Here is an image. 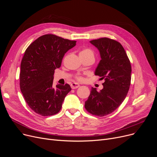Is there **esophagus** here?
<instances>
[{"label": "esophagus", "mask_w": 157, "mask_h": 157, "mask_svg": "<svg viewBox=\"0 0 157 157\" xmlns=\"http://www.w3.org/2000/svg\"><path fill=\"white\" fill-rule=\"evenodd\" d=\"M71 86L72 89H76L78 88V87L80 86V85L78 84V83H73L71 85Z\"/></svg>", "instance_id": "1"}]
</instances>
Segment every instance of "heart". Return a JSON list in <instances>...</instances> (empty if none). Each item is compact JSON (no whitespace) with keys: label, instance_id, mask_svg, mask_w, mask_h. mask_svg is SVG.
Returning a JSON list of instances; mask_svg holds the SVG:
<instances>
[{"label":"heart","instance_id":"b5f03b06","mask_svg":"<svg viewBox=\"0 0 157 157\" xmlns=\"http://www.w3.org/2000/svg\"><path fill=\"white\" fill-rule=\"evenodd\" d=\"M79 56H92L94 57V52L92 49L89 48H85L82 49V50L79 52ZM76 79L79 81H83L84 80V78L82 76H77Z\"/></svg>","mask_w":157,"mask_h":157}]
</instances>
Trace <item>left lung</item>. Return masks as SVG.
Masks as SVG:
<instances>
[{
    "instance_id": "1",
    "label": "left lung",
    "mask_w": 157,
    "mask_h": 157,
    "mask_svg": "<svg viewBox=\"0 0 157 157\" xmlns=\"http://www.w3.org/2000/svg\"><path fill=\"white\" fill-rule=\"evenodd\" d=\"M90 42L98 49L101 57L95 74L105 81L99 92L92 88L85 108L90 114L102 117L116 110L125 100L130 85L131 65L118 41L102 37Z\"/></svg>"
}]
</instances>
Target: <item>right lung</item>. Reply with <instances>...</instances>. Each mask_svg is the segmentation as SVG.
<instances>
[{
	"instance_id": "add662e5",
	"label": "right lung",
	"mask_w": 157,
	"mask_h": 157,
	"mask_svg": "<svg viewBox=\"0 0 157 157\" xmlns=\"http://www.w3.org/2000/svg\"><path fill=\"white\" fill-rule=\"evenodd\" d=\"M76 43V40L46 34L25 50L20 66V90L25 101L37 114L48 117L60 111L71 88L68 84L53 88L54 72L61 66L65 53Z\"/></svg>"
}]
</instances>
